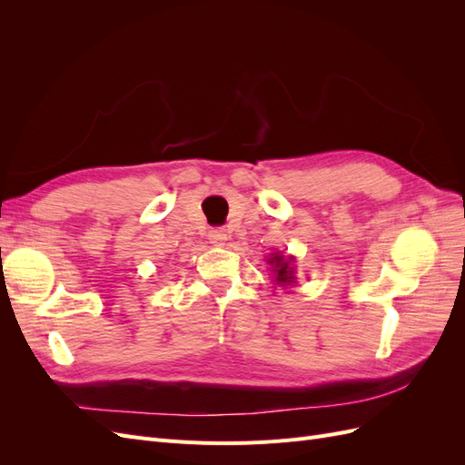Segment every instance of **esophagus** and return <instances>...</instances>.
Instances as JSON below:
<instances>
[{"label":"esophagus","mask_w":465,"mask_h":465,"mask_svg":"<svg viewBox=\"0 0 465 465\" xmlns=\"http://www.w3.org/2000/svg\"><path fill=\"white\" fill-rule=\"evenodd\" d=\"M209 241L213 244H223L224 241H227V231L217 227V229H211L209 231Z\"/></svg>","instance_id":"obj_1"}]
</instances>
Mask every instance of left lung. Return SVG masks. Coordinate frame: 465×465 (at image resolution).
<instances>
[{
    "mask_svg": "<svg viewBox=\"0 0 465 465\" xmlns=\"http://www.w3.org/2000/svg\"><path fill=\"white\" fill-rule=\"evenodd\" d=\"M270 263L273 265V272L277 273L279 285L291 283V281L294 279V277H292V270L289 267V262H285V260H283V256H277V254H275V258H272V260H270Z\"/></svg>",
    "mask_w": 465,
    "mask_h": 465,
    "instance_id": "obj_1",
    "label": "left lung"
}]
</instances>
